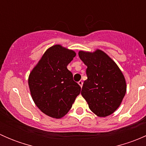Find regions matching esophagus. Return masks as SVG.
I'll use <instances>...</instances> for the list:
<instances>
[{
	"mask_svg": "<svg viewBox=\"0 0 146 146\" xmlns=\"http://www.w3.org/2000/svg\"><path fill=\"white\" fill-rule=\"evenodd\" d=\"M78 84H79V85H80V86L81 87V88H82V84H83V82H82V80H80V81L78 82Z\"/></svg>",
	"mask_w": 146,
	"mask_h": 146,
	"instance_id": "1",
	"label": "esophagus"
}]
</instances>
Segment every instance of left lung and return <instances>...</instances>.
Wrapping results in <instances>:
<instances>
[{
  "label": "left lung",
  "instance_id": "1",
  "mask_svg": "<svg viewBox=\"0 0 146 146\" xmlns=\"http://www.w3.org/2000/svg\"><path fill=\"white\" fill-rule=\"evenodd\" d=\"M79 57L88 68L81 95L98 117L113 114L121 104L126 92L124 76L117 64L103 51H79Z\"/></svg>",
  "mask_w": 146,
  "mask_h": 146
}]
</instances>
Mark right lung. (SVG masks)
Segmentation results:
<instances>
[{
	"label": "right lung",
	"mask_w": 146,
	"mask_h": 146,
	"mask_svg": "<svg viewBox=\"0 0 146 146\" xmlns=\"http://www.w3.org/2000/svg\"><path fill=\"white\" fill-rule=\"evenodd\" d=\"M76 53L56 44L49 47L30 72L28 85L36 107L46 115L61 119L69 111L80 92L67 66Z\"/></svg>",
	"instance_id": "right-lung-1"
}]
</instances>
